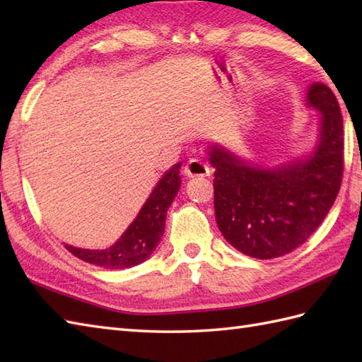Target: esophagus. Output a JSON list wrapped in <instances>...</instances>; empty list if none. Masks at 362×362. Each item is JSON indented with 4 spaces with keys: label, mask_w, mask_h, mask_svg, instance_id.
I'll return each instance as SVG.
<instances>
[{
    "label": "esophagus",
    "mask_w": 362,
    "mask_h": 362,
    "mask_svg": "<svg viewBox=\"0 0 362 362\" xmlns=\"http://www.w3.org/2000/svg\"><path fill=\"white\" fill-rule=\"evenodd\" d=\"M210 173H211L210 168L199 158H191L185 165V168H183V174H185L188 179H194V177H206L210 175Z\"/></svg>",
    "instance_id": "obj_1"
}]
</instances>
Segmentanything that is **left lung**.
<instances>
[{"label": "left lung", "instance_id": "obj_1", "mask_svg": "<svg viewBox=\"0 0 362 362\" xmlns=\"http://www.w3.org/2000/svg\"><path fill=\"white\" fill-rule=\"evenodd\" d=\"M306 105L317 110V140L303 157L275 166L244 160L211 143L214 214L236 250L271 259L297 249L316 232L339 193L344 169L342 117L333 91L314 82Z\"/></svg>", "mask_w": 362, "mask_h": 362}]
</instances>
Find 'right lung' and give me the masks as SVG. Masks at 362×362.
I'll list each match as a JSON object with an SVG mask.
<instances>
[{
	"label": "right lung",
	"mask_w": 362,
	"mask_h": 362,
	"mask_svg": "<svg viewBox=\"0 0 362 362\" xmlns=\"http://www.w3.org/2000/svg\"><path fill=\"white\" fill-rule=\"evenodd\" d=\"M180 166L182 161L161 175L132 224L110 247L91 250L68 244L65 247L74 257L105 269H127L141 264L152 255L165 233L168 209L180 189Z\"/></svg>",
	"instance_id": "1"
}]
</instances>
